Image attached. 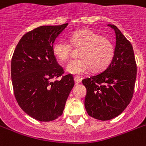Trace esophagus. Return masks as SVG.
<instances>
[{"instance_id": "34e87169", "label": "esophagus", "mask_w": 146, "mask_h": 146, "mask_svg": "<svg viewBox=\"0 0 146 146\" xmlns=\"http://www.w3.org/2000/svg\"><path fill=\"white\" fill-rule=\"evenodd\" d=\"M74 81H75V82L76 84H78V83H80V82H81L82 79L80 77H79V76H74Z\"/></svg>"}]
</instances>
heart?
<instances>
[{"label":"heart","instance_id":"heart-1","mask_svg":"<svg viewBox=\"0 0 146 146\" xmlns=\"http://www.w3.org/2000/svg\"><path fill=\"white\" fill-rule=\"evenodd\" d=\"M70 44L75 48H81L80 58L71 60L66 66V71L73 75L80 76L90 70L99 72L108 66L115 54L114 45L111 41L102 37L90 29H80L72 33ZM71 45L66 41L60 40L53 44L52 52L60 61H65L70 54Z\"/></svg>","mask_w":146,"mask_h":146}]
</instances>
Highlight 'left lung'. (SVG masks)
I'll list each match as a JSON object with an SVG mask.
<instances>
[{
	"label": "left lung",
	"instance_id": "8db88e82",
	"mask_svg": "<svg viewBox=\"0 0 146 146\" xmlns=\"http://www.w3.org/2000/svg\"><path fill=\"white\" fill-rule=\"evenodd\" d=\"M115 54L111 64L102 73L82 81L86 88L85 108L90 117L109 120L124 111L133 95L136 64L131 43L114 25Z\"/></svg>",
	"mask_w": 146,
	"mask_h": 146
}]
</instances>
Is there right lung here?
<instances>
[{
  "instance_id": "add662e5",
  "label": "right lung",
  "mask_w": 146,
  "mask_h": 146,
  "mask_svg": "<svg viewBox=\"0 0 146 146\" xmlns=\"http://www.w3.org/2000/svg\"><path fill=\"white\" fill-rule=\"evenodd\" d=\"M67 26H42L26 33L13 55L11 79L16 100L25 113L39 121L61 116L74 86L73 76H62L64 70L52 52L55 39Z\"/></svg>"
}]
</instances>
